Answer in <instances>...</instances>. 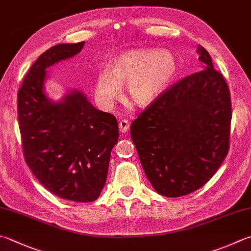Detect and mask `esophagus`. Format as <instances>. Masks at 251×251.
Returning a JSON list of instances; mask_svg holds the SVG:
<instances>
[{"mask_svg":"<svg viewBox=\"0 0 251 251\" xmlns=\"http://www.w3.org/2000/svg\"><path fill=\"white\" fill-rule=\"evenodd\" d=\"M129 126H130V125L127 120L122 119L121 121H119V130H120V132H122V133H126L127 129H129Z\"/></svg>","mask_w":251,"mask_h":251,"instance_id":"obj_1","label":"esophagus"}]
</instances>
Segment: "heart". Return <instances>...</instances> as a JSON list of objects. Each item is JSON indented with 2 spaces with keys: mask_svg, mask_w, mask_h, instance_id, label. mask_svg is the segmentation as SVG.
Segmentation results:
<instances>
[{
  "mask_svg": "<svg viewBox=\"0 0 251 251\" xmlns=\"http://www.w3.org/2000/svg\"><path fill=\"white\" fill-rule=\"evenodd\" d=\"M176 72V58L168 50L126 51L113 60L109 69L98 73L96 97L101 105L110 106L120 97V86L126 85L130 100L146 106L165 91Z\"/></svg>",
  "mask_w": 251,
  "mask_h": 251,
  "instance_id": "heart-1",
  "label": "heart"
}]
</instances>
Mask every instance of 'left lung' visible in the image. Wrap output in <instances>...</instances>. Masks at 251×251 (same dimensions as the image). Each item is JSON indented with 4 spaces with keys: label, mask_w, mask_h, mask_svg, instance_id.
Returning <instances> with one entry per match:
<instances>
[{
    "label": "left lung",
    "mask_w": 251,
    "mask_h": 251,
    "mask_svg": "<svg viewBox=\"0 0 251 251\" xmlns=\"http://www.w3.org/2000/svg\"><path fill=\"white\" fill-rule=\"evenodd\" d=\"M201 71L165 89L131 124L142 167L159 195L177 198L210 180L229 150L228 85L198 47Z\"/></svg>",
    "instance_id": "left-lung-1"
}]
</instances>
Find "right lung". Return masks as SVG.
Returning a JSON list of instances; mask_svg holds the SVG:
<instances>
[{"label": "right lung", "instance_id": "right-lung-1", "mask_svg": "<svg viewBox=\"0 0 251 251\" xmlns=\"http://www.w3.org/2000/svg\"><path fill=\"white\" fill-rule=\"evenodd\" d=\"M85 41L56 45L28 71L17 94L23 153L34 176L54 196L75 202L97 200L105 186L118 122L97 110L78 91L53 102L46 97V69L83 49Z\"/></svg>", "mask_w": 251, "mask_h": 251}]
</instances>
